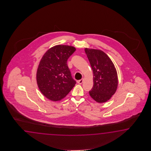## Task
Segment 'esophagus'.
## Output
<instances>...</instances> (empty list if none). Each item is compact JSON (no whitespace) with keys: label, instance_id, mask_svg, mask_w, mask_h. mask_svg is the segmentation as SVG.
<instances>
[{"label":"esophagus","instance_id":"esophagus-1","mask_svg":"<svg viewBox=\"0 0 151 151\" xmlns=\"http://www.w3.org/2000/svg\"><path fill=\"white\" fill-rule=\"evenodd\" d=\"M83 80L84 79H83H83H81L80 80H78L77 82H78V83H79V84H81V83H83Z\"/></svg>","mask_w":151,"mask_h":151}]
</instances>
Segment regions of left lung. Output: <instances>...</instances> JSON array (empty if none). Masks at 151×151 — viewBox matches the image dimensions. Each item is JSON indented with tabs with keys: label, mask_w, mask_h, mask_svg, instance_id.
Returning <instances> with one entry per match:
<instances>
[{
	"label": "left lung",
	"mask_w": 151,
	"mask_h": 151,
	"mask_svg": "<svg viewBox=\"0 0 151 151\" xmlns=\"http://www.w3.org/2000/svg\"><path fill=\"white\" fill-rule=\"evenodd\" d=\"M93 71V86L89 91L91 98L97 103L111 99L118 87V74L109 57L101 50L85 48Z\"/></svg>",
	"instance_id": "obj_1"
}]
</instances>
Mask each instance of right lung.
<instances>
[{
  "instance_id": "1",
  "label": "right lung",
  "mask_w": 151,
  "mask_h": 151,
  "mask_svg": "<svg viewBox=\"0 0 151 151\" xmlns=\"http://www.w3.org/2000/svg\"><path fill=\"white\" fill-rule=\"evenodd\" d=\"M76 50L72 46L55 45L42 56L36 79L40 91L48 99L61 100L75 86L76 81L71 76L67 61Z\"/></svg>"
}]
</instances>
